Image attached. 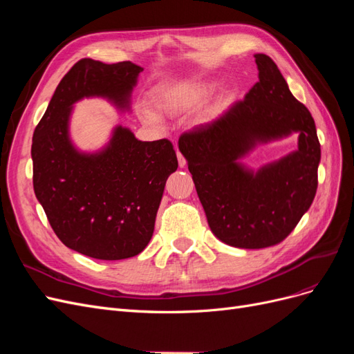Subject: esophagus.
<instances>
[{
    "label": "esophagus",
    "instance_id": "1",
    "mask_svg": "<svg viewBox=\"0 0 354 354\" xmlns=\"http://www.w3.org/2000/svg\"><path fill=\"white\" fill-rule=\"evenodd\" d=\"M177 158H178V165L180 168H185L186 167V158L181 155L180 152H177Z\"/></svg>",
    "mask_w": 354,
    "mask_h": 354
}]
</instances>
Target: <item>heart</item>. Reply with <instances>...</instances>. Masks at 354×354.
Listing matches in <instances>:
<instances>
[{"label":"heart","mask_w":354,"mask_h":354,"mask_svg":"<svg viewBox=\"0 0 354 354\" xmlns=\"http://www.w3.org/2000/svg\"><path fill=\"white\" fill-rule=\"evenodd\" d=\"M190 103V95L181 93V91H171L162 99V106L167 111H180L186 108ZM146 121L149 122H158L159 118L152 112H145Z\"/></svg>","instance_id":"heart-1"}]
</instances>
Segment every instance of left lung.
<instances>
[{"label":"left lung","instance_id":"8db88e82","mask_svg":"<svg viewBox=\"0 0 354 354\" xmlns=\"http://www.w3.org/2000/svg\"><path fill=\"white\" fill-rule=\"evenodd\" d=\"M259 82L216 120L181 134L199 201L216 236L236 248L282 242L312 205L320 143L312 113L266 55H255ZM300 133L299 151L254 175L236 160L254 145Z\"/></svg>","mask_w":354,"mask_h":354}]
</instances>
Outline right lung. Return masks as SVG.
<instances>
[{
	"mask_svg": "<svg viewBox=\"0 0 354 354\" xmlns=\"http://www.w3.org/2000/svg\"><path fill=\"white\" fill-rule=\"evenodd\" d=\"M143 68L81 59L62 78L32 138L34 190L51 229L68 248L97 260H124L151 241L165 181L178 167L167 138L140 142L118 127L100 153L69 140L72 104L102 95L127 109Z\"/></svg>",
	"mask_w": 354,
	"mask_h": 354,
	"instance_id": "1",
	"label": "right lung"
}]
</instances>
